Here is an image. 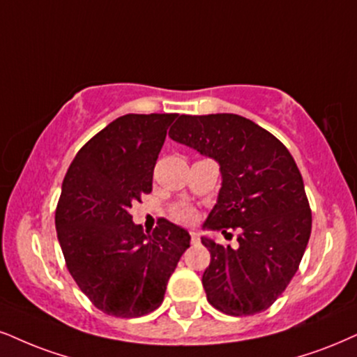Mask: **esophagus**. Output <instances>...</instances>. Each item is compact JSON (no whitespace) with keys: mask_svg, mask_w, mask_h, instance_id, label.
Returning a JSON list of instances; mask_svg holds the SVG:
<instances>
[{"mask_svg":"<svg viewBox=\"0 0 357 357\" xmlns=\"http://www.w3.org/2000/svg\"><path fill=\"white\" fill-rule=\"evenodd\" d=\"M190 238H192L193 245L199 243V241H200V236H199V233H197V231H190Z\"/></svg>","mask_w":357,"mask_h":357,"instance_id":"obj_1","label":"esophagus"}]
</instances>
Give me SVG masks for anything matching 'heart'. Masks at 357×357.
Here are the masks:
<instances>
[{
	"mask_svg": "<svg viewBox=\"0 0 357 357\" xmlns=\"http://www.w3.org/2000/svg\"><path fill=\"white\" fill-rule=\"evenodd\" d=\"M174 217H175V220H178V222L188 223L195 218V210L190 208V206H187V205H180V206H177V208H174Z\"/></svg>",
	"mask_w": 357,
	"mask_h": 357,
	"instance_id": "1",
	"label": "heart"
}]
</instances>
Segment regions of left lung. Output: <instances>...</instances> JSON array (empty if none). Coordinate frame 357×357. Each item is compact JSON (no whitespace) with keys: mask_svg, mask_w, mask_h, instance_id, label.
Returning <instances> with one entry per match:
<instances>
[{"mask_svg":"<svg viewBox=\"0 0 357 357\" xmlns=\"http://www.w3.org/2000/svg\"><path fill=\"white\" fill-rule=\"evenodd\" d=\"M175 142L218 162L222 188L204 228H238V248L202 236L210 252L206 300L222 313L265 311L298 271L311 235V210L296 162L275 135L236 114L180 116Z\"/></svg>","mask_w":357,"mask_h":357,"instance_id":"obj_1","label":"left lung"}]
</instances>
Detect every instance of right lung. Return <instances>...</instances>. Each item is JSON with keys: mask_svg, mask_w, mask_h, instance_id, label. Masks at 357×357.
<instances>
[{"mask_svg": "<svg viewBox=\"0 0 357 357\" xmlns=\"http://www.w3.org/2000/svg\"><path fill=\"white\" fill-rule=\"evenodd\" d=\"M178 114H127L74 157L56 208L66 265L98 310L116 318L152 313L190 246L182 227L160 218L152 233L132 222L130 206L152 192L153 167Z\"/></svg>", "mask_w": 357, "mask_h": 357, "instance_id": "1", "label": "right lung"}]
</instances>
